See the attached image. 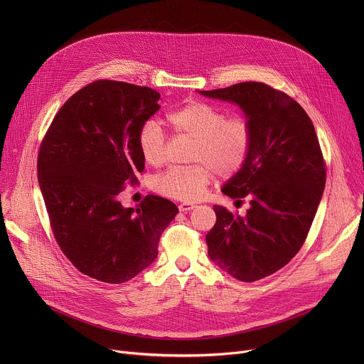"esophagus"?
<instances>
[{"mask_svg": "<svg viewBox=\"0 0 364 364\" xmlns=\"http://www.w3.org/2000/svg\"><path fill=\"white\" fill-rule=\"evenodd\" d=\"M194 204H191V203H181L180 205H178V209H180V212H190V210H193L194 209Z\"/></svg>", "mask_w": 364, "mask_h": 364, "instance_id": "obj_1", "label": "esophagus"}]
</instances>
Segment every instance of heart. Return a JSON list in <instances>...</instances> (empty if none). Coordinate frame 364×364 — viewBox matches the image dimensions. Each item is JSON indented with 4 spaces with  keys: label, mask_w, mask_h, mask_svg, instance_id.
<instances>
[{
    "label": "heart",
    "mask_w": 364,
    "mask_h": 364,
    "mask_svg": "<svg viewBox=\"0 0 364 364\" xmlns=\"http://www.w3.org/2000/svg\"><path fill=\"white\" fill-rule=\"evenodd\" d=\"M167 122L176 134L196 139L188 167H171L152 180V187L167 197L194 203L201 198L213 174L232 177L245 164L253 145L247 118L228 114L213 103L191 100L171 111ZM138 149L145 164L160 167L167 159L166 132L157 121H146L138 132Z\"/></svg>",
    "instance_id": "b5f03b06"
}]
</instances>
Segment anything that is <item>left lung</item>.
<instances>
[{"label":"left lung","instance_id":"1","mask_svg":"<svg viewBox=\"0 0 364 364\" xmlns=\"http://www.w3.org/2000/svg\"><path fill=\"white\" fill-rule=\"evenodd\" d=\"M200 93L237 103L253 128L247 163L222 190L247 197L250 209L240 218L215 205L207 252L233 278L262 279L299 252L317 213L327 173L314 125L296 100L262 82Z\"/></svg>","mask_w":364,"mask_h":364}]
</instances>
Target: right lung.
Listing matches in <instances>:
<instances>
[{"label": "right lung", "mask_w": 364, "mask_h": 364, "mask_svg": "<svg viewBox=\"0 0 364 364\" xmlns=\"http://www.w3.org/2000/svg\"><path fill=\"white\" fill-rule=\"evenodd\" d=\"M148 86L95 80L51 121L38 151L37 177L55 239L82 274L122 284L149 267L177 205L148 194L135 210L119 194L144 170L141 127L160 109Z\"/></svg>", "instance_id": "add662e5"}]
</instances>
